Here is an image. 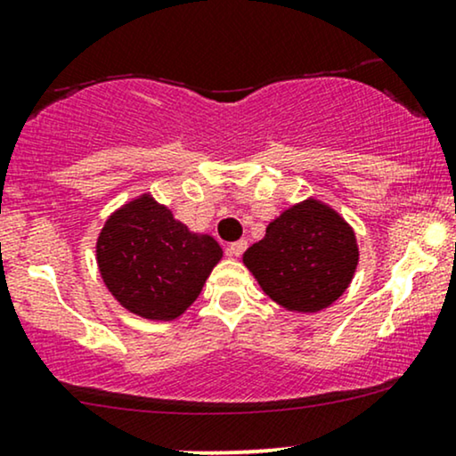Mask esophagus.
Wrapping results in <instances>:
<instances>
[{
    "label": "esophagus",
    "instance_id": "34e87169",
    "mask_svg": "<svg viewBox=\"0 0 456 456\" xmlns=\"http://www.w3.org/2000/svg\"><path fill=\"white\" fill-rule=\"evenodd\" d=\"M246 248H248V242H246V240H240V242L229 244L227 252H229V255H232V256H240Z\"/></svg>",
    "mask_w": 456,
    "mask_h": 456
}]
</instances>
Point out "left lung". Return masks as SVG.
Here are the masks:
<instances>
[{
	"label": "left lung",
	"mask_w": 456,
	"mask_h": 456,
	"mask_svg": "<svg viewBox=\"0 0 456 456\" xmlns=\"http://www.w3.org/2000/svg\"><path fill=\"white\" fill-rule=\"evenodd\" d=\"M263 293L287 312L314 314L346 293L359 265L356 233L318 197L289 206L242 255Z\"/></svg>",
	"instance_id": "8db88e82"
}]
</instances>
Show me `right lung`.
I'll list each match as a JSON object with an SVG mask.
<instances>
[{
  "mask_svg": "<svg viewBox=\"0 0 456 456\" xmlns=\"http://www.w3.org/2000/svg\"><path fill=\"white\" fill-rule=\"evenodd\" d=\"M95 259L103 284L125 310L146 321H174L200 297L223 248L142 193L106 218Z\"/></svg>",
  "mask_w": 456,
  "mask_h": 456,
  "instance_id": "right-lung-1",
  "label": "right lung"
}]
</instances>
